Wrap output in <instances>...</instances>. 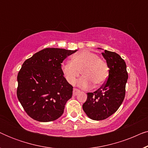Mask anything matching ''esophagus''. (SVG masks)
Segmentation results:
<instances>
[{"label":"esophagus","instance_id":"1","mask_svg":"<svg viewBox=\"0 0 148 148\" xmlns=\"http://www.w3.org/2000/svg\"><path fill=\"white\" fill-rule=\"evenodd\" d=\"M79 92H80L79 90H78V89H77V88H74L73 91V96H76V95Z\"/></svg>","mask_w":148,"mask_h":148}]
</instances>
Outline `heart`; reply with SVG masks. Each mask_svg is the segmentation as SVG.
<instances>
[{
    "label": "heart",
    "instance_id": "heart-1",
    "mask_svg": "<svg viewBox=\"0 0 148 148\" xmlns=\"http://www.w3.org/2000/svg\"><path fill=\"white\" fill-rule=\"evenodd\" d=\"M61 71L66 80L71 85L76 82L82 71L84 77L78 84L84 88L90 86V80L96 86H100L106 80L108 75L106 62L96 54L88 50L74 54L71 56V62L61 64Z\"/></svg>",
    "mask_w": 148,
    "mask_h": 148
}]
</instances>
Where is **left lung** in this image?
I'll list each match as a JSON object with an SVG mask.
<instances>
[{"label": "left lung", "mask_w": 148, "mask_h": 148, "mask_svg": "<svg viewBox=\"0 0 148 148\" xmlns=\"http://www.w3.org/2000/svg\"><path fill=\"white\" fill-rule=\"evenodd\" d=\"M102 54L109 68L108 77L96 92L87 93L88 98L82 106L87 116L95 121L106 119L118 110L125 98L128 79L126 63L120 55L106 50Z\"/></svg>", "instance_id": "obj_1"}]
</instances>
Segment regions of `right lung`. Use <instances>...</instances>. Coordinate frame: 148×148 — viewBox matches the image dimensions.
Segmentation results:
<instances>
[{"instance_id": "add662e5", "label": "right lung", "mask_w": 148, "mask_h": 148, "mask_svg": "<svg viewBox=\"0 0 148 148\" xmlns=\"http://www.w3.org/2000/svg\"><path fill=\"white\" fill-rule=\"evenodd\" d=\"M77 50L47 48L22 64L17 75L18 100L26 113L40 122L55 121L72 97L73 86L61 71V63Z\"/></svg>"}]
</instances>
